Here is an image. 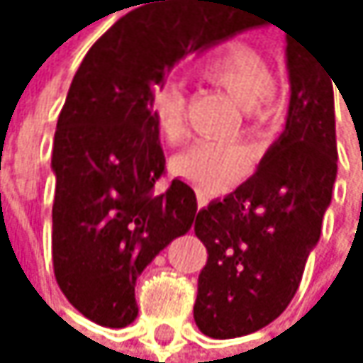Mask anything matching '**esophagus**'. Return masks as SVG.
<instances>
[{
	"label": "esophagus",
	"instance_id": "1",
	"mask_svg": "<svg viewBox=\"0 0 363 363\" xmlns=\"http://www.w3.org/2000/svg\"><path fill=\"white\" fill-rule=\"evenodd\" d=\"M204 204H206V200H204V198H200V200H198V206H204Z\"/></svg>",
	"mask_w": 363,
	"mask_h": 363
}]
</instances>
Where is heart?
<instances>
[{
    "label": "heart",
    "instance_id": "obj_1",
    "mask_svg": "<svg viewBox=\"0 0 363 363\" xmlns=\"http://www.w3.org/2000/svg\"><path fill=\"white\" fill-rule=\"evenodd\" d=\"M204 76L228 91L235 102L250 115L266 119L274 113L270 91L272 76L263 56L242 43L222 48L204 62ZM152 121L165 141H178L185 130V93L178 82H161L147 97ZM248 169V155L240 145L198 141L172 161L176 178L185 180L200 194H222L230 189Z\"/></svg>",
    "mask_w": 363,
    "mask_h": 363
}]
</instances>
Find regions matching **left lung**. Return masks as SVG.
Masks as SVG:
<instances>
[{
  "mask_svg": "<svg viewBox=\"0 0 363 363\" xmlns=\"http://www.w3.org/2000/svg\"><path fill=\"white\" fill-rule=\"evenodd\" d=\"M285 38V130L246 183L196 216L194 230L208 259L198 277L194 320L208 337L255 333L285 311L331 204L337 176L335 80L298 32L287 30Z\"/></svg>",
  "mask_w": 363,
  "mask_h": 363,
  "instance_id": "8db88e82",
  "label": "left lung"
}]
</instances>
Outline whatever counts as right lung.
I'll use <instances>...</instances> for the list:
<instances>
[{"label":"right lung","instance_id":"add662e5","mask_svg":"<svg viewBox=\"0 0 363 363\" xmlns=\"http://www.w3.org/2000/svg\"><path fill=\"white\" fill-rule=\"evenodd\" d=\"M95 40L58 115L52 261L67 301L121 329L139 313L137 277L196 218L194 189L165 174L147 97L191 52L228 38L222 0H143Z\"/></svg>","mask_w":363,"mask_h":363}]
</instances>
